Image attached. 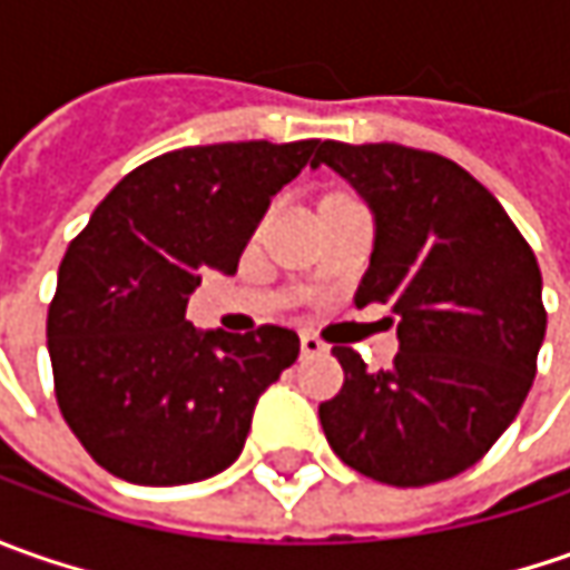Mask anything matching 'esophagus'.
<instances>
[{"label": "esophagus", "mask_w": 570, "mask_h": 570, "mask_svg": "<svg viewBox=\"0 0 570 570\" xmlns=\"http://www.w3.org/2000/svg\"><path fill=\"white\" fill-rule=\"evenodd\" d=\"M301 352H304V355H323L326 345H323L314 333H301Z\"/></svg>", "instance_id": "1"}]
</instances>
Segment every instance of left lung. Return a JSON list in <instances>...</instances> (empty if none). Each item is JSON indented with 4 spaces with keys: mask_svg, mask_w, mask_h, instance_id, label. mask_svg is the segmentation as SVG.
I'll use <instances>...</instances> for the list:
<instances>
[{
    "mask_svg": "<svg viewBox=\"0 0 570 570\" xmlns=\"http://www.w3.org/2000/svg\"><path fill=\"white\" fill-rule=\"evenodd\" d=\"M320 165L374 208L355 304H393L400 336L390 371L333 345L345 381L320 403L323 434L345 466L383 485L453 479L492 450L533 386L546 336L537 256L492 193L444 155L323 142Z\"/></svg>",
    "mask_w": 570,
    "mask_h": 570,
    "instance_id": "left-lung-1",
    "label": "left lung"
}]
</instances>
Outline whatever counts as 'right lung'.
Returning a JSON list of instances; mask_svg holds the SVG:
<instances>
[{
	"mask_svg": "<svg viewBox=\"0 0 570 570\" xmlns=\"http://www.w3.org/2000/svg\"><path fill=\"white\" fill-rule=\"evenodd\" d=\"M317 139L177 148L129 170L59 263L47 311L66 425L107 472L187 485L240 456L259 393L301 352L295 330L196 333L206 269L237 273L273 196Z\"/></svg>",
	"mask_w": 570,
	"mask_h": 570,
	"instance_id": "add662e5",
	"label": "right lung"
}]
</instances>
